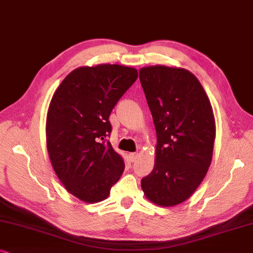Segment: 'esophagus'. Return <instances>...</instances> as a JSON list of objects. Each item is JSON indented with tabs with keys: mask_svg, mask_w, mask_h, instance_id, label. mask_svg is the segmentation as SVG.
<instances>
[{
	"mask_svg": "<svg viewBox=\"0 0 253 253\" xmlns=\"http://www.w3.org/2000/svg\"><path fill=\"white\" fill-rule=\"evenodd\" d=\"M137 156H139V155H137L136 153H130V154L128 155V157H129V161H130V162H134V161H136V160H137Z\"/></svg>",
	"mask_w": 253,
	"mask_h": 253,
	"instance_id": "obj_1",
	"label": "esophagus"
}]
</instances>
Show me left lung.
I'll use <instances>...</instances> for the list:
<instances>
[{
	"label": "left lung",
	"mask_w": 253,
	"mask_h": 253,
	"mask_svg": "<svg viewBox=\"0 0 253 253\" xmlns=\"http://www.w3.org/2000/svg\"><path fill=\"white\" fill-rule=\"evenodd\" d=\"M140 81L157 136L155 167L141 187L154 204L174 206L193 194L211 166L213 109L203 85L186 69L146 67L140 69Z\"/></svg>",
	"instance_id": "left-lung-1"
}]
</instances>
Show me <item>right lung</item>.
I'll use <instances>...</instances> for the list:
<instances>
[{"label":"right lung","mask_w":253,"mask_h":253,"mask_svg":"<svg viewBox=\"0 0 253 253\" xmlns=\"http://www.w3.org/2000/svg\"><path fill=\"white\" fill-rule=\"evenodd\" d=\"M137 79V70L119 65L73 70L50 100L47 150L66 190L85 203L106 199L125 163L110 141L109 117Z\"/></svg>","instance_id":"right-lung-1"}]
</instances>
